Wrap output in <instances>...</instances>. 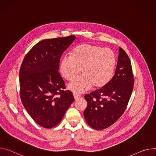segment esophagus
<instances>
[{"instance_id":"esophagus-1","label":"esophagus","mask_w":156,"mask_h":156,"mask_svg":"<svg viewBox=\"0 0 156 156\" xmlns=\"http://www.w3.org/2000/svg\"><path fill=\"white\" fill-rule=\"evenodd\" d=\"M74 98H75V100H78V99H80L81 98V96L80 95H78V94H74Z\"/></svg>"}]
</instances>
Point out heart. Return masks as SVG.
Returning a JSON list of instances; mask_svg holds the SVG:
<instances>
[{
  "mask_svg": "<svg viewBox=\"0 0 156 156\" xmlns=\"http://www.w3.org/2000/svg\"><path fill=\"white\" fill-rule=\"evenodd\" d=\"M116 63L115 52L109 48L89 44L74 48L70 56L61 59L59 69L66 80H72L81 69L82 76L70 82L68 88L75 94H81L90 90L104 87L110 81Z\"/></svg>",
  "mask_w": 156,
  "mask_h": 156,
  "instance_id": "obj_1",
  "label": "heart"
}]
</instances>
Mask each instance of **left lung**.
Returning a JSON list of instances; mask_svg holds the SVG:
<instances>
[{
	"instance_id": "obj_1",
	"label": "left lung",
	"mask_w": 156,
	"mask_h": 156,
	"mask_svg": "<svg viewBox=\"0 0 156 156\" xmlns=\"http://www.w3.org/2000/svg\"><path fill=\"white\" fill-rule=\"evenodd\" d=\"M134 86L131 63L123 49L119 48L115 73L106 85L84 96L88 105L83 115L88 124L102 130L114 124L122 116Z\"/></svg>"
}]
</instances>
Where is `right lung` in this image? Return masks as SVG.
I'll list each match as a JSON object with an SVG mask.
<instances>
[{
	"label": "right lung",
	"instance_id": "1",
	"mask_svg": "<svg viewBox=\"0 0 156 156\" xmlns=\"http://www.w3.org/2000/svg\"><path fill=\"white\" fill-rule=\"evenodd\" d=\"M76 37L45 39L34 45L22 63L20 98L31 118L45 128L58 124L74 101L70 91H64L65 82L58 73L63 53Z\"/></svg>",
	"mask_w": 156,
	"mask_h": 156
}]
</instances>
